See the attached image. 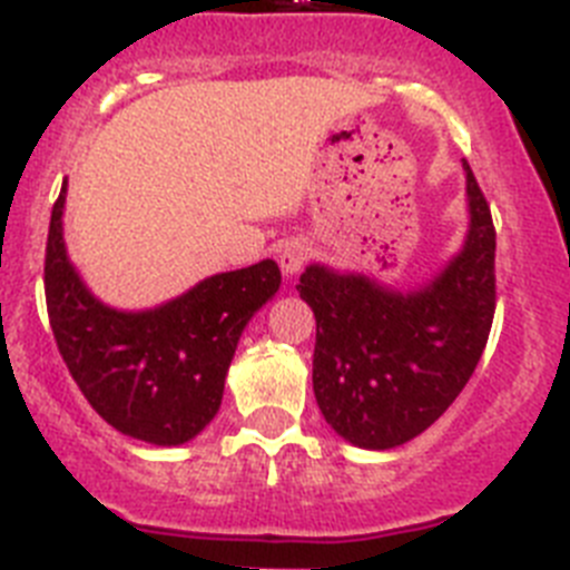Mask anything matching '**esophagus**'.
<instances>
[{
  "label": "esophagus",
  "mask_w": 570,
  "mask_h": 570,
  "mask_svg": "<svg viewBox=\"0 0 570 570\" xmlns=\"http://www.w3.org/2000/svg\"><path fill=\"white\" fill-rule=\"evenodd\" d=\"M309 255H312V249L306 240H289V244H284V249H281V255H278V264H281V269H284L286 278H292V275L301 273L306 261H309Z\"/></svg>",
  "instance_id": "1"
}]
</instances>
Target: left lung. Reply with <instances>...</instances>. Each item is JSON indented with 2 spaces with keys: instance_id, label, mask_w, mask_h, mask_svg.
<instances>
[{
  "instance_id": "1",
  "label": "left lung",
  "mask_w": 570,
  "mask_h": 570,
  "mask_svg": "<svg viewBox=\"0 0 570 570\" xmlns=\"http://www.w3.org/2000/svg\"><path fill=\"white\" fill-rule=\"evenodd\" d=\"M469 233L463 249L417 289L309 264L297 292L315 312L312 389L326 423L383 451L425 432L483 357L494 321L497 233L463 158Z\"/></svg>"
}]
</instances>
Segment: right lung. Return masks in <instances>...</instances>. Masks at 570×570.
Wrapping results in <instances>:
<instances>
[{
	"mask_svg": "<svg viewBox=\"0 0 570 570\" xmlns=\"http://www.w3.org/2000/svg\"><path fill=\"white\" fill-rule=\"evenodd\" d=\"M65 196L50 213L45 297L56 346L87 403L121 434L181 445L218 414L235 346L255 312L278 292L275 261L218 273L145 312L101 304L65 247Z\"/></svg>",
	"mask_w": 570,
	"mask_h": 570,
	"instance_id": "1",
	"label": "right lung"
}]
</instances>
